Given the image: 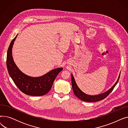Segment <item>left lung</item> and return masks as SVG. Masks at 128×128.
<instances>
[{"mask_svg": "<svg viewBox=\"0 0 128 128\" xmlns=\"http://www.w3.org/2000/svg\"><path fill=\"white\" fill-rule=\"evenodd\" d=\"M120 76V73L119 74V77L117 80L116 82L114 84V85L112 87V88L109 89L108 90H107L104 93H103L102 94H98L96 96H90L86 94L85 93L83 92L81 90H80L78 86L77 85L76 82L74 78V76L72 74H71L72 76V90L74 93L75 95L80 100H81L83 101L84 102H97L99 101V100H102L106 98L107 96H108L110 92L113 90L114 88H115V86H116L117 84L118 80L119 79Z\"/></svg>", "mask_w": 128, "mask_h": 128, "instance_id": "8db88e82", "label": "left lung"}]
</instances>
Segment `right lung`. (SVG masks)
Returning <instances> with one entry per match:
<instances>
[{"label": "right lung", "mask_w": 128, "mask_h": 128, "mask_svg": "<svg viewBox=\"0 0 128 128\" xmlns=\"http://www.w3.org/2000/svg\"><path fill=\"white\" fill-rule=\"evenodd\" d=\"M17 36L12 40L7 51L6 67L9 74L18 88L26 94L35 96L45 95L51 90L56 77L63 68L54 69L38 77L25 75L18 68L12 55V46Z\"/></svg>", "instance_id": "1"}]
</instances>
